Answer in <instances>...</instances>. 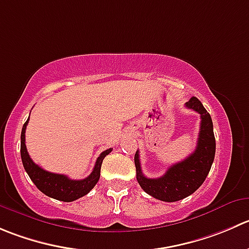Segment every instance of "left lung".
Listing matches in <instances>:
<instances>
[{
  "label": "left lung",
  "instance_id": "obj_1",
  "mask_svg": "<svg viewBox=\"0 0 249 249\" xmlns=\"http://www.w3.org/2000/svg\"><path fill=\"white\" fill-rule=\"evenodd\" d=\"M185 106L201 115L198 141L194 153L171 165L163 176L157 178H148L143 175L139 151L135 154L136 178L141 189L163 202L180 201L198 190L206 180L215 156V137L211 114L197 97H192Z\"/></svg>",
  "mask_w": 249,
  "mask_h": 249
}]
</instances>
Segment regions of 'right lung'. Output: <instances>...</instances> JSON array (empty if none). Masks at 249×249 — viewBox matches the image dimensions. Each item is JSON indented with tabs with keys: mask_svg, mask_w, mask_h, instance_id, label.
<instances>
[{
	"mask_svg": "<svg viewBox=\"0 0 249 249\" xmlns=\"http://www.w3.org/2000/svg\"><path fill=\"white\" fill-rule=\"evenodd\" d=\"M28 123L29 119L26 120L25 124L23 125V129H21L20 156L24 169L28 173L31 181L35 183L36 187L46 196L63 202H73L88 195L100 180L102 161L105 157L112 152V148L106 149L105 152L100 154V157L96 160L92 173L88 178H83V180H71L63 174H54L43 170L42 168L34 163L33 159L29 156L28 151H26L25 146V129Z\"/></svg>",
	"mask_w": 249,
	"mask_h": 249,
	"instance_id": "obj_1",
	"label": "right lung"
}]
</instances>
